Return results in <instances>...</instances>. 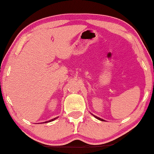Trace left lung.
Returning a JSON list of instances; mask_svg holds the SVG:
<instances>
[{
	"label": "left lung",
	"mask_w": 154,
	"mask_h": 154,
	"mask_svg": "<svg viewBox=\"0 0 154 154\" xmlns=\"http://www.w3.org/2000/svg\"><path fill=\"white\" fill-rule=\"evenodd\" d=\"M93 116H94V117H95V118H96V119H99V120H100V121H104V120H103V119H100V118H99V117H98V116H95V115H93Z\"/></svg>",
	"instance_id": "obj_1"
}]
</instances>
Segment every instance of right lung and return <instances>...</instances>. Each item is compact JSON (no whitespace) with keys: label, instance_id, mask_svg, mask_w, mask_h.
<instances>
[{"label":"right lung","instance_id":"1","mask_svg":"<svg viewBox=\"0 0 154 154\" xmlns=\"http://www.w3.org/2000/svg\"><path fill=\"white\" fill-rule=\"evenodd\" d=\"M57 118H58V117H56V118H54V119H52L49 120V121L45 122H43V123H47V122H52V121H54V120H55V119H57Z\"/></svg>","mask_w":154,"mask_h":154}]
</instances>
